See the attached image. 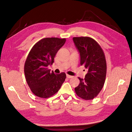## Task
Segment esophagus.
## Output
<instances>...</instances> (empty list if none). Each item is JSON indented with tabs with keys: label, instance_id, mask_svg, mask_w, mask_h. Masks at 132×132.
<instances>
[{
	"label": "esophagus",
	"instance_id": "1",
	"mask_svg": "<svg viewBox=\"0 0 132 132\" xmlns=\"http://www.w3.org/2000/svg\"><path fill=\"white\" fill-rule=\"evenodd\" d=\"M67 77L68 78H72L73 77V76L69 75H68V74H67Z\"/></svg>",
	"mask_w": 132,
	"mask_h": 132
}]
</instances>
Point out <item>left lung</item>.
<instances>
[{"label":"left lung","instance_id":"obj_1","mask_svg":"<svg viewBox=\"0 0 132 132\" xmlns=\"http://www.w3.org/2000/svg\"><path fill=\"white\" fill-rule=\"evenodd\" d=\"M80 55V64L87 69L85 79L78 78L75 93L80 98L89 100L96 97L105 81L107 65L104 52L95 39L89 37H73Z\"/></svg>","mask_w":132,"mask_h":132}]
</instances>
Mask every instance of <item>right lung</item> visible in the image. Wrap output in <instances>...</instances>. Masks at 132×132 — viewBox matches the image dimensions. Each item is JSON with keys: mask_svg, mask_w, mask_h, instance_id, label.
Here are the masks:
<instances>
[{"mask_svg": "<svg viewBox=\"0 0 132 132\" xmlns=\"http://www.w3.org/2000/svg\"><path fill=\"white\" fill-rule=\"evenodd\" d=\"M65 41V38H43L35 44L28 54L24 66L26 80L32 93L39 97H51L65 81V73L55 74L48 67L53 63L55 54Z\"/></svg>", "mask_w": 132, "mask_h": 132, "instance_id": "1", "label": "right lung"}]
</instances>
